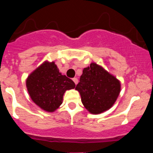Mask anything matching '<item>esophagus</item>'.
Returning <instances> with one entry per match:
<instances>
[{"mask_svg":"<svg viewBox=\"0 0 153 153\" xmlns=\"http://www.w3.org/2000/svg\"><path fill=\"white\" fill-rule=\"evenodd\" d=\"M73 81H74V83H75L76 85L78 83V79H77V78H76V77L73 78Z\"/></svg>","mask_w":153,"mask_h":153,"instance_id":"obj_1","label":"esophagus"}]
</instances>
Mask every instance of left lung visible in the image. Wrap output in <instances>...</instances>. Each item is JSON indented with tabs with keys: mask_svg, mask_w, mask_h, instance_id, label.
<instances>
[{
	"mask_svg": "<svg viewBox=\"0 0 153 153\" xmlns=\"http://www.w3.org/2000/svg\"><path fill=\"white\" fill-rule=\"evenodd\" d=\"M89 112L99 114L111 108L120 92V81L97 63L84 68L76 86Z\"/></svg>",
	"mask_w": 153,
	"mask_h": 153,
	"instance_id": "8db88e82",
	"label": "left lung"
}]
</instances>
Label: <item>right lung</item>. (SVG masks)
Masks as SVG:
<instances>
[{"label":"right lung","mask_w":153,"mask_h":153,"mask_svg":"<svg viewBox=\"0 0 153 153\" xmlns=\"http://www.w3.org/2000/svg\"><path fill=\"white\" fill-rule=\"evenodd\" d=\"M27 87L37 106L53 112L61 105L65 91L75 88V83L59 72L54 62H45L28 76Z\"/></svg>","instance_id":"right-lung-1"}]
</instances>
